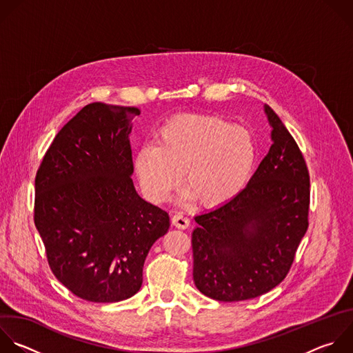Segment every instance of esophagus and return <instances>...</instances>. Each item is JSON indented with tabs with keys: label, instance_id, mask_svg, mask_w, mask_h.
Instances as JSON below:
<instances>
[{
	"label": "esophagus",
	"instance_id": "obj_1",
	"mask_svg": "<svg viewBox=\"0 0 353 353\" xmlns=\"http://www.w3.org/2000/svg\"><path fill=\"white\" fill-rule=\"evenodd\" d=\"M172 223L173 225H176L177 228H187L190 225V219L185 217L183 213H176L172 217Z\"/></svg>",
	"mask_w": 353,
	"mask_h": 353
}]
</instances>
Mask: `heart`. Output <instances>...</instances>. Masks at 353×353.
<instances>
[{"mask_svg": "<svg viewBox=\"0 0 353 353\" xmlns=\"http://www.w3.org/2000/svg\"><path fill=\"white\" fill-rule=\"evenodd\" d=\"M256 158V141L247 129L221 117L192 114L161 128L157 144H147L137 152L134 170L154 202L165 201L183 173L187 198L219 206L244 190Z\"/></svg>", "mask_w": 353, "mask_h": 353, "instance_id": "1", "label": "heart"}]
</instances>
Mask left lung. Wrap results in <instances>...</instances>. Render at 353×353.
Masks as SVG:
<instances>
[{
    "label": "left lung",
    "instance_id": "left-lung-1",
    "mask_svg": "<svg viewBox=\"0 0 353 353\" xmlns=\"http://www.w3.org/2000/svg\"><path fill=\"white\" fill-rule=\"evenodd\" d=\"M272 147L247 187L195 216L194 283L206 296L237 302L261 296L288 274L307 230L309 172L276 112L265 105Z\"/></svg>",
    "mask_w": 353,
    "mask_h": 353
}]
</instances>
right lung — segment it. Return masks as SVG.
I'll return each mask as SVG.
<instances>
[{
  "label": "right lung",
  "mask_w": 353,
  "mask_h": 353,
  "mask_svg": "<svg viewBox=\"0 0 353 353\" xmlns=\"http://www.w3.org/2000/svg\"><path fill=\"white\" fill-rule=\"evenodd\" d=\"M139 108L85 105L59 130L36 174L34 224L55 277L90 302L139 292L169 214L133 184L129 136Z\"/></svg>",
  "instance_id": "right-lung-1"
}]
</instances>
